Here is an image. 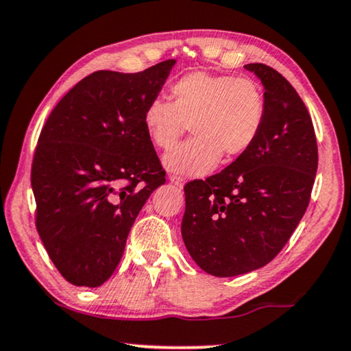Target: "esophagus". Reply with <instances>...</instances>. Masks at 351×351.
I'll return each mask as SVG.
<instances>
[{
  "mask_svg": "<svg viewBox=\"0 0 351 351\" xmlns=\"http://www.w3.org/2000/svg\"><path fill=\"white\" fill-rule=\"evenodd\" d=\"M170 182L171 184H175L176 187H182L184 186V178L180 175H170Z\"/></svg>",
  "mask_w": 351,
  "mask_h": 351,
  "instance_id": "1",
  "label": "esophagus"
}]
</instances>
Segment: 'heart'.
Wrapping results in <instances>:
<instances>
[{
    "label": "heart",
    "mask_w": 351,
    "mask_h": 351,
    "mask_svg": "<svg viewBox=\"0 0 351 351\" xmlns=\"http://www.w3.org/2000/svg\"><path fill=\"white\" fill-rule=\"evenodd\" d=\"M171 103L154 98L143 111L149 141L170 151L187 127L192 140L170 152L164 164L173 173L202 176L219 164L239 159L258 141L265 122V97L250 77L194 71L170 86Z\"/></svg>",
    "instance_id": "heart-1"
}]
</instances>
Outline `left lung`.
<instances>
[{"label": "left lung", "instance_id": "left-lung-1", "mask_svg": "<svg viewBox=\"0 0 351 351\" xmlns=\"http://www.w3.org/2000/svg\"><path fill=\"white\" fill-rule=\"evenodd\" d=\"M265 88V122L254 146L206 180L184 186L181 235L215 276L264 267L307 210L318 169L312 117L295 88L264 63L245 65Z\"/></svg>", "mask_w": 351, "mask_h": 351}]
</instances>
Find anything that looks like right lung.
Wrapping results in <instances>:
<instances>
[{
  "label": "right lung",
  "mask_w": 351,
  "mask_h": 351,
  "mask_svg": "<svg viewBox=\"0 0 351 351\" xmlns=\"http://www.w3.org/2000/svg\"><path fill=\"white\" fill-rule=\"evenodd\" d=\"M175 60L140 73L95 71L44 124L32 165L36 229L63 278L97 288L114 272L138 213L165 182L143 111Z\"/></svg>",
  "instance_id": "add662e5"
}]
</instances>
